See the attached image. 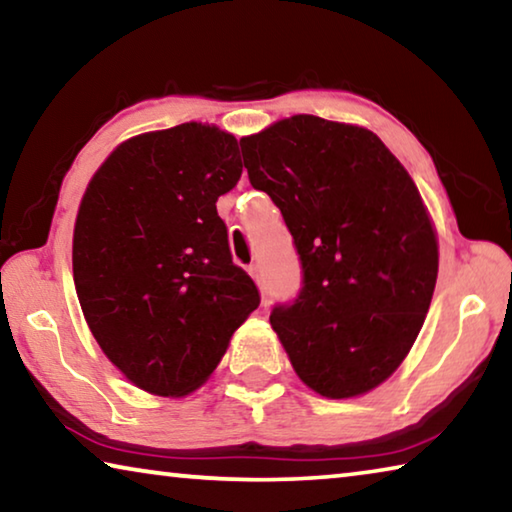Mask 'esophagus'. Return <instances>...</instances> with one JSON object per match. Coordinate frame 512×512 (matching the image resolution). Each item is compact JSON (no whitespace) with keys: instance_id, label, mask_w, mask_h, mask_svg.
Here are the masks:
<instances>
[{"instance_id":"obj_1","label":"esophagus","mask_w":512,"mask_h":512,"mask_svg":"<svg viewBox=\"0 0 512 512\" xmlns=\"http://www.w3.org/2000/svg\"><path fill=\"white\" fill-rule=\"evenodd\" d=\"M248 273L253 275V280L257 282V287L264 291V275H262V268H259V264H250L248 266Z\"/></svg>"}]
</instances>
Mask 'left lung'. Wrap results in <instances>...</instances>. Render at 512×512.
<instances>
[{"label":"left lung","mask_w":512,"mask_h":512,"mask_svg":"<svg viewBox=\"0 0 512 512\" xmlns=\"http://www.w3.org/2000/svg\"><path fill=\"white\" fill-rule=\"evenodd\" d=\"M239 144L300 255L298 298L271 314L293 370L329 400L372 391L409 354L436 289L438 239L418 187L361 126L293 115Z\"/></svg>","instance_id":"1"}]
</instances>
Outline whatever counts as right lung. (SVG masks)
Returning a JSON list of instances; mask_svg holds the SVG:
<instances>
[{"label": "right lung", "instance_id": "add662e5", "mask_svg": "<svg viewBox=\"0 0 512 512\" xmlns=\"http://www.w3.org/2000/svg\"><path fill=\"white\" fill-rule=\"evenodd\" d=\"M241 171L235 135L187 121L121 142L85 189L76 296L103 354L146 393L203 386L259 305L216 214Z\"/></svg>", "mask_w": 512, "mask_h": 512}]
</instances>
